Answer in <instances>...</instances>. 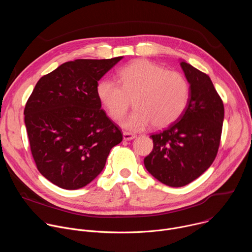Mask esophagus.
Masks as SVG:
<instances>
[{"label": "esophagus", "instance_id": "obj_1", "mask_svg": "<svg viewBox=\"0 0 252 252\" xmlns=\"http://www.w3.org/2000/svg\"><path fill=\"white\" fill-rule=\"evenodd\" d=\"M123 136H124V139H125V140H131V139H133V138L136 137L135 134L130 133V132H127V131H124Z\"/></svg>", "mask_w": 252, "mask_h": 252}]
</instances>
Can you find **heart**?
Wrapping results in <instances>:
<instances>
[{
    "instance_id": "heart-1",
    "label": "heart",
    "mask_w": 252,
    "mask_h": 252,
    "mask_svg": "<svg viewBox=\"0 0 252 252\" xmlns=\"http://www.w3.org/2000/svg\"><path fill=\"white\" fill-rule=\"evenodd\" d=\"M96 95L115 121L126 114L133 98L135 109L121 125L129 130H140L151 123L156 127L174 123L189 104L190 86L181 73L147 60H137L120 69L119 82L100 80Z\"/></svg>"
}]
</instances>
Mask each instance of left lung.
<instances>
[{
	"label": "left lung",
	"mask_w": 252,
	"mask_h": 252,
	"mask_svg": "<svg viewBox=\"0 0 252 252\" xmlns=\"http://www.w3.org/2000/svg\"><path fill=\"white\" fill-rule=\"evenodd\" d=\"M181 66L190 86L189 104L176 122L151 135L154 149L143 159L147 170L171 188L190 184L211 165L224 119L223 102L210 78L186 61Z\"/></svg>",
	"instance_id": "1"
}]
</instances>
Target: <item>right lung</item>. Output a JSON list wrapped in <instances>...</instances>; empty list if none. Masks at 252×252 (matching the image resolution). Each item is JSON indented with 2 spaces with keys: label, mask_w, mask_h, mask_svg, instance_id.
<instances>
[{
  "label": "right lung",
  "mask_w": 252,
  "mask_h": 252,
  "mask_svg": "<svg viewBox=\"0 0 252 252\" xmlns=\"http://www.w3.org/2000/svg\"><path fill=\"white\" fill-rule=\"evenodd\" d=\"M123 58L66 62L42 77L27 101L32 158L42 175L61 189L92 183L123 140L96 95L97 82Z\"/></svg>",
  "instance_id": "1"
}]
</instances>
